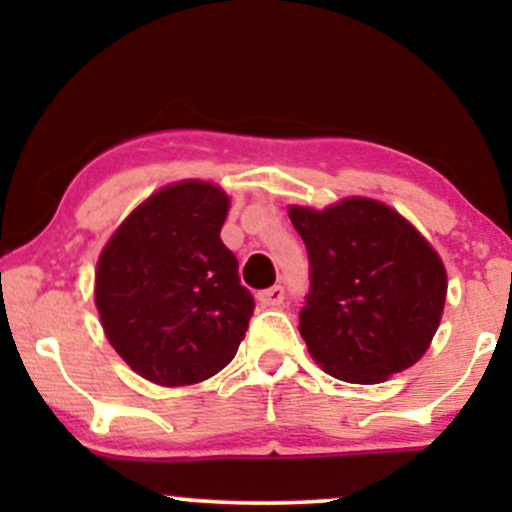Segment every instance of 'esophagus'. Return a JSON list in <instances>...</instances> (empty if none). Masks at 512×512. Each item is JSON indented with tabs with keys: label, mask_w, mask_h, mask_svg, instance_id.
Instances as JSON below:
<instances>
[{
	"label": "esophagus",
	"mask_w": 512,
	"mask_h": 512,
	"mask_svg": "<svg viewBox=\"0 0 512 512\" xmlns=\"http://www.w3.org/2000/svg\"><path fill=\"white\" fill-rule=\"evenodd\" d=\"M286 298V291L284 286H272V289L267 291H260V296H257V301H260L264 308H279L281 303H284Z\"/></svg>",
	"instance_id": "1"
}]
</instances>
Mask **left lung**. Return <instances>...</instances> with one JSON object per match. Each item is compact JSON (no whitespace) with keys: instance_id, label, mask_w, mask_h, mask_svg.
Segmentation results:
<instances>
[{"instance_id":"left-lung-1","label":"left lung","mask_w":512,"mask_h":512,"mask_svg":"<svg viewBox=\"0 0 512 512\" xmlns=\"http://www.w3.org/2000/svg\"><path fill=\"white\" fill-rule=\"evenodd\" d=\"M308 250L301 337L334 378L373 385L426 354L448 276L426 238L395 209L351 197L325 211L289 209Z\"/></svg>"}]
</instances>
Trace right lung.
<instances>
[{"label":"right lung","mask_w":512,"mask_h":512,"mask_svg":"<svg viewBox=\"0 0 512 512\" xmlns=\"http://www.w3.org/2000/svg\"><path fill=\"white\" fill-rule=\"evenodd\" d=\"M228 197L199 180L158 190L101 252L96 305L108 342L156 385L202 383L226 368L255 298L221 243Z\"/></svg>","instance_id":"obj_1"}]
</instances>
